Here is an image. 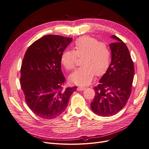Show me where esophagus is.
<instances>
[{"mask_svg": "<svg viewBox=\"0 0 149 149\" xmlns=\"http://www.w3.org/2000/svg\"><path fill=\"white\" fill-rule=\"evenodd\" d=\"M84 89H85V88L83 87V86H79L77 88V90L78 91H83Z\"/></svg>", "mask_w": 149, "mask_h": 149, "instance_id": "1", "label": "esophagus"}]
</instances>
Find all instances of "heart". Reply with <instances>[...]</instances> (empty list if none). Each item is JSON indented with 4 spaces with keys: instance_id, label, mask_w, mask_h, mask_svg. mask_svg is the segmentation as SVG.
I'll return each mask as SVG.
<instances>
[{
    "instance_id": "obj_1",
    "label": "heart",
    "mask_w": 149,
    "mask_h": 149,
    "mask_svg": "<svg viewBox=\"0 0 149 149\" xmlns=\"http://www.w3.org/2000/svg\"><path fill=\"white\" fill-rule=\"evenodd\" d=\"M77 57L81 58L82 66L70 74L69 80L76 85H86L92 81L94 74L99 76L106 72L110 64L111 53L107 44L89 36H83L75 41L73 51L63 52L60 63L66 70H72Z\"/></svg>"
}]
</instances>
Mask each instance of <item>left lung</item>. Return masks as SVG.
I'll list each match as a JSON object with an SVG mask.
<instances>
[{
    "label": "left lung",
    "instance_id": "1",
    "mask_svg": "<svg viewBox=\"0 0 149 149\" xmlns=\"http://www.w3.org/2000/svg\"><path fill=\"white\" fill-rule=\"evenodd\" d=\"M109 44L111 62L99 85L94 87L95 97L91 108L100 116H110L119 112L124 107L130 96L134 78V64L130 52L120 39Z\"/></svg>",
    "mask_w": 149,
    "mask_h": 149
}]
</instances>
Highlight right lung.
Returning a JSON list of instances; mask_svg holds the SVG:
<instances>
[{
	"mask_svg": "<svg viewBox=\"0 0 149 149\" xmlns=\"http://www.w3.org/2000/svg\"><path fill=\"white\" fill-rule=\"evenodd\" d=\"M72 38L48 35L35 41L25 54L20 82L29 108L38 117L51 119L66 109L77 87L63 89L65 78L60 56Z\"/></svg>",
	"mask_w": 149,
	"mask_h": 149,
	"instance_id": "obj_1",
	"label": "right lung"
}]
</instances>
